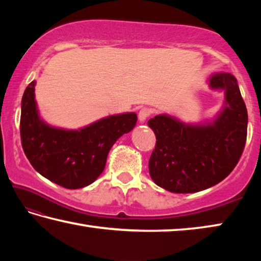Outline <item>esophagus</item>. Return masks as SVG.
Masks as SVG:
<instances>
[{"mask_svg": "<svg viewBox=\"0 0 261 261\" xmlns=\"http://www.w3.org/2000/svg\"><path fill=\"white\" fill-rule=\"evenodd\" d=\"M152 114H153V112H152L151 108L144 107V108H141V109L139 110L138 117H139V120H140L141 122H144L145 120H146V118H148L149 116H151Z\"/></svg>", "mask_w": 261, "mask_h": 261, "instance_id": "34e87169", "label": "esophagus"}]
</instances>
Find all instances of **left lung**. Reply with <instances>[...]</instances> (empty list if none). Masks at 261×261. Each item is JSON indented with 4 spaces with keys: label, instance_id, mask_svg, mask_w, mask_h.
<instances>
[{
    "label": "left lung",
    "instance_id": "left-lung-1",
    "mask_svg": "<svg viewBox=\"0 0 261 261\" xmlns=\"http://www.w3.org/2000/svg\"><path fill=\"white\" fill-rule=\"evenodd\" d=\"M213 88L226 90L227 107L212 125L191 126L167 115L147 122L156 138L148 168L154 183L175 193H192L220 183L244 151L247 110L230 73L214 74Z\"/></svg>",
    "mask_w": 261,
    "mask_h": 261
}]
</instances>
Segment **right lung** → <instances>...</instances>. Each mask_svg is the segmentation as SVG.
<instances>
[{"label": "right lung", "instance_id": "obj_1", "mask_svg": "<svg viewBox=\"0 0 261 261\" xmlns=\"http://www.w3.org/2000/svg\"><path fill=\"white\" fill-rule=\"evenodd\" d=\"M34 85L29 84L21 99L20 140L26 158L39 174L61 187H87L103 171L115 141L134 129L137 115H114L79 131L55 129L38 116Z\"/></svg>", "mask_w": 261, "mask_h": 261}]
</instances>
